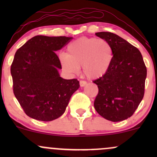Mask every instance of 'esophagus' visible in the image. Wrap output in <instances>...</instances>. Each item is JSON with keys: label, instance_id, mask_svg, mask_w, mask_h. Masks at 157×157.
I'll return each mask as SVG.
<instances>
[{"label": "esophagus", "instance_id": "obj_1", "mask_svg": "<svg viewBox=\"0 0 157 157\" xmlns=\"http://www.w3.org/2000/svg\"><path fill=\"white\" fill-rule=\"evenodd\" d=\"M87 84V82L85 80H80V86H81V87H83V86H86V85Z\"/></svg>", "mask_w": 157, "mask_h": 157}]
</instances>
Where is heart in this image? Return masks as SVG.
I'll return each instance as SVG.
<instances>
[{"instance_id": "1", "label": "heart", "mask_w": 157, "mask_h": 157, "mask_svg": "<svg viewBox=\"0 0 157 157\" xmlns=\"http://www.w3.org/2000/svg\"><path fill=\"white\" fill-rule=\"evenodd\" d=\"M62 68L70 74H77L82 66L86 77L97 79L107 72L113 59L111 45L104 39L80 37L67 46V54L59 57Z\"/></svg>"}]
</instances>
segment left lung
<instances>
[{"instance_id": "obj_1", "label": "left lung", "mask_w": 157, "mask_h": 157, "mask_svg": "<svg viewBox=\"0 0 157 157\" xmlns=\"http://www.w3.org/2000/svg\"><path fill=\"white\" fill-rule=\"evenodd\" d=\"M113 50L111 66L105 75L94 80L98 94L94 105L97 112L112 122L134 114L145 94L147 68L140 50L116 34L97 32Z\"/></svg>"}]
</instances>
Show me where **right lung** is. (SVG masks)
Returning <instances> with one entry per match:
<instances>
[{"label":"right lung","mask_w":157,"mask_h":157,"mask_svg":"<svg viewBox=\"0 0 157 157\" xmlns=\"http://www.w3.org/2000/svg\"><path fill=\"white\" fill-rule=\"evenodd\" d=\"M71 39L35 36L16 52L11 65L13 92L29 117L45 122L60 117L80 87L77 79L65 80L58 73L62 67L55 52Z\"/></svg>","instance_id":"1"}]
</instances>
